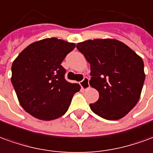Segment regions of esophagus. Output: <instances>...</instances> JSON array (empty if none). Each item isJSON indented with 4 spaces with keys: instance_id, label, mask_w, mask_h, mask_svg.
<instances>
[{
    "instance_id": "34e87169",
    "label": "esophagus",
    "mask_w": 153,
    "mask_h": 153,
    "mask_svg": "<svg viewBox=\"0 0 153 153\" xmlns=\"http://www.w3.org/2000/svg\"><path fill=\"white\" fill-rule=\"evenodd\" d=\"M80 85L82 86V89H87L89 87V78L88 77H84V79L82 80V82H80Z\"/></svg>"
}]
</instances>
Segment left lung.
I'll list each match as a JSON object with an SVG mask.
<instances>
[{
    "label": "left lung",
    "mask_w": 153,
    "mask_h": 153,
    "mask_svg": "<svg viewBox=\"0 0 153 153\" xmlns=\"http://www.w3.org/2000/svg\"><path fill=\"white\" fill-rule=\"evenodd\" d=\"M76 48L91 64L90 85L99 91V100L90 104L97 115L120 120L140 98L145 74L143 59L119 40H86Z\"/></svg>",
    "instance_id": "obj_1"
}]
</instances>
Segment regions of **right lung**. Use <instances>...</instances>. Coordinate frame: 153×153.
<instances>
[{
  "instance_id": "right-lung-1",
  "label": "right lung",
  "mask_w": 153,
  "mask_h": 153,
  "mask_svg": "<svg viewBox=\"0 0 153 153\" xmlns=\"http://www.w3.org/2000/svg\"><path fill=\"white\" fill-rule=\"evenodd\" d=\"M75 47L56 38L44 39L29 45L13 62L11 82L27 113L52 120L68 111L80 85L66 81L61 63Z\"/></svg>"
}]
</instances>
